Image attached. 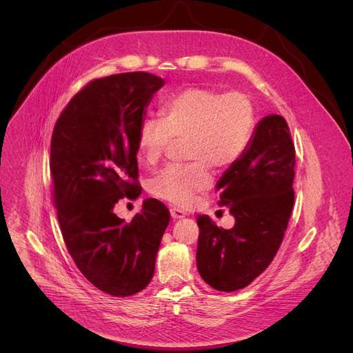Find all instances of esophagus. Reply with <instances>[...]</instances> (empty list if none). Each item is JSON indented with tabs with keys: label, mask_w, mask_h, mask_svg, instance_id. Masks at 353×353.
I'll use <instances>...</instances> for the list:
<instances>
[{
	"label": "esophagus",
	"mask_w": 353,
	"mask_h": 353,
	"mask_svg": "<svg viewBox=\"0 0 353 353\" xmlns=\"http://www.w3.org/2000/svg\"><path fill=\"white\" fill-rule=\"evenodd\" d=\"M170 216H172L173 220H179V219L186 217V213H184L180 209H177V208H173V209H170Z\"/></svg>",
	"instance_id": "esophagus-1"
}]
</instances>
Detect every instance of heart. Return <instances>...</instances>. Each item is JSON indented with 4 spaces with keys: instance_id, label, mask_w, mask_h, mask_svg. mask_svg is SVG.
Wrapping results in <instances>:
<instances>
[{
    "instance_id": "heart-1",
    "label": "heart",
    "mask_w": 353,
    "mask_h": 353,
    "mask_svg": "<svg viewBox=\"0 0 353 353\" xmlns=\"http://www.w3.org/2000/svg\"><path fill=\"white\" fill-rule=\"evenodd\" d=\"M160 118L147 117L137 134V150L147 163L157 161L172 139L184 140V153L192 160L167 165L152 181L150 192L177 206L210 186V169L223 172L245 154L254 130V110L243 92L228 94L210 88L190 87L167 99Z\"/></svg>"
}]
</instances>
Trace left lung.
<instances>
[{"label":"left lung","mask_w":353,"mask_h":353,"mask_svg":"<svg viewBox=\"0 0 353 353\" xmlns=\"http://www.w3.org/2000/svg\"><path fill=\"white\" fill-rule=\"evenodd\" d=\"M294 145L286 120L269 114L253 130L245 154L216 184L220 206L234 217L229 230L199 216L196 263L201 279L216 290L250 285L273 261L292 213Z\"/></svg>","instance_id":"1"}]
</instances>
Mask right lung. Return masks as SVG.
<instances>
[{
  "instance_id": "1",
  "label": "right lung",
  "mask_w": 353,
  "mask_h": 353,
  "mask_svg": "<svg viewBox=\"0 0 353 353\" xmlns=\"http://www.w3.org/2000/svg\"><path fill=\"white\" fill-rule=\"evenodd\" d=\"M163 85V79L143 71L91 81L52 132L50 169L65 246L87 281L119 298L150 283L170 220L156 199H145L132 221L114 213L120 199L141 193L139 127Z\"/></svg>"
}]
</instances>
